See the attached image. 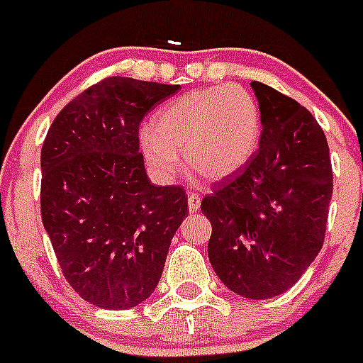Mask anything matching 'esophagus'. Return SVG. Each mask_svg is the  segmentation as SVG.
<instances>
[{
	"mask_svg": "<svg viewBox=\"0 0 363 363\" xmlns=\"http://www.w3.org/2000/svg\"><path fill=\"white\" fill-rule=\"evenodd\" d=\"M189 211L196 213L200 209V202H202V196L198 193H189Z\"/></svg>",
	"mask_w": 363,
	"mask_h": 363,
	"instance_id": "34e87169",
	"label": "esophagus"
}]
</instances>
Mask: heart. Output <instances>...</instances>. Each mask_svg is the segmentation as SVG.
<instances>
[{
	"label": "heart",
	"mask_w": 363,
	"mask_h": 363,
	"mask_svg": "<svg viewBox=\"0 0 363 363\" xmlns=\"http://www.w3.org/2000/svg\"><path fill=\"white\" fill-rule=\"evenodd\" d=\"M261 108L247 89L237 84L213 86L185 93L154 116L143 130L141 148L161 178H172L187 165L203 178L222 179L252 160L261 141Z\"/></svg>",
	"instance_id": "b5f03b06"
}]
</instances>
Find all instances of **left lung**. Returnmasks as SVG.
<instances>
[{
    "label": "left lung",
    "mask_w": 363,
    "mask_h": 363,
    "mask_svg": "<svg viewBox=\"0 0 363 363\" xmlns=\"http://www.w3.org/2000/svg\"><path fill=\"white\" fill-rule=\"evenodd\" d=\"M262 132L242 169L202 200L213 233L207 253L220 281L268 299L299 281L320 253L333 198L327 138L311 111L253 80Z\"/></svg>",
    "instance_id": "obj_1"
}]
</instances>
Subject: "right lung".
<instances>
[{"label":"right lung","instance_id":"1","mask_svg":"<svg viewBox=\"0 0 363 363\" xmlns=\"http://www.w3.org/2000/svg\"><path fill=\"white\" fill-rule=\"evenodd\" d=\"M178 89L108 77L67 102L43 141V228L67 283L101 308L150 297L189 215L185 189L152 185L139 152L143 117Z\"/></svg>","mask_w":363,"mask_h":363}]
</instances>
